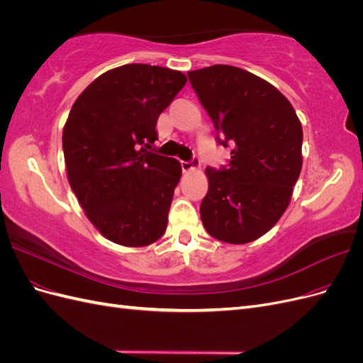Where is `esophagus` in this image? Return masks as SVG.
Masks as SVG:
<instances>
[{
    "label": "esophagus",
    "instance_id": "1",
    "mask_svg": "<svg viewBox=\"0 0 363 363\" xmlns=\"http://www.w3.org/2000/svg\"><path fill=\"white\" fill-rule=\"evenodd\" d=\"M200 168V162L199 160H191V162H182V169L183 172H189L192 169H199Z\"/></svg>",
    "mask_w": 363,
    "mask_h": 363
}]
</instances>
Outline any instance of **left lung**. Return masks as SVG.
Returning <instances> with one entry per match:
<instances>
[{
    "label": "left lung",
    "instance_id": "obj_1",
    "mask_svg": "<svg viewBox=\"0 0 363 363\" xmlns=\"http://www.w3.org/2000/svg\"><path fill=\"white\" fill-rule=\"evenodd\" d=\"M188 75L218 142L232 147L227 167L206 168L203 225L223 242H251L289 206L303 164L301 123L277 87L245 69L213 65Z\"/></svg>",
    "mask_w": 363,
    "mask_h": 363
}]
</instances>
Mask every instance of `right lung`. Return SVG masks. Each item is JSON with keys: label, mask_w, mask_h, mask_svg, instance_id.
Instances as JSON below:
<instances>
[{"label": "right lung", "mask_w": 363, "mask_h": 363, "mask_svg": "<svg viewBox=\"0 0 363 363\" xmlns=\"http://www.w3.org/2000/svg\"><path fill=\"white\" fill-rule=\"evenodd\" d=\"M188 82L180 71L130 63L79 95L63 127V155L77 200L106 239L147 247L168 225L180 162L152 152L156 124Z\"/></svg>", "instance_id": "obj_1"}]
</instances>
